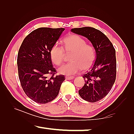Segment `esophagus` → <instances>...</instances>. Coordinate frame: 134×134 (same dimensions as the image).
Instances as JSON below:
<instances>
[{"label": "esophagus", "mask_w": 134, "mask_h": 134, "mask_svg": "<svg viewBox=\"0 0 134 134\" xmlns=\"http://www.w3.org/2000/svg\"><path fill=\"white\" fill-rule=\"evenodd\" d=\"M66 80H73L74 78V76H66L65 77Z\"/></svg>", "instance_id": "obj_1"}]
</instances>
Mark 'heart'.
<instances>
[{"label": "heart", "instance_id": "obj_1", "mask_svg": "<svg viewBox=\"0 0 134 134\" xmlns=\"http://www.w3.org/2000/svg\"><path fill=\"white\" fill-rule=\"evenodd\" d=\"M64 49L56 43L52 46L50 50V56L54 64L60 65L65 57V50L66 53L72 52L69 60L71 62L62 65L58 69L61 74L71 75L76 74L81 70L86 71L93 65L96 58L95 48L87 44L81 37L71 34L63 40Z\"/></svg>", "mask_w": 134, "mask_h": 134}]
</instances>
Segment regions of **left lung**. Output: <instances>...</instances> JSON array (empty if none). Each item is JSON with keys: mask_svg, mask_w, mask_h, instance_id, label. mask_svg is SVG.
<instances>
[{"mask_svg": "<svg viewBox=\"0 0 134 134\" xmlns=\"http://www.w3.org/2000/svg\"><path fill=\"white\" fill-rule=\"evenodd\" d=\"M71 31L85 37L95 48L96 59L91 69L83 75L85 84L78 93L82 98L94 103L110 92L116 76V52L106 35L93 27L72 28Z\"/></svg>", "mask_w": 134, "mask_h": 134, "instance_id": "1", "label": "left lung"}]
</instances>
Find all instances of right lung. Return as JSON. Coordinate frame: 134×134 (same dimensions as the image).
Here are the masks:
<instances>
[{
  "instance_id": "right-lung-1",
  "label": "right lung",
  "mask_w": 134,
  "mask_h": 134,
  "mask_svg": "<svg viewBox=\"0 0 134 134\" xmlns=\"http://www.w3.org/2000/svg\"><path fill=\"white\" fill-rule=\"evenodd\" d=\"M65 28L42 27L34 30L24 38L17 58L18 75L26 95L34 102L46 104L58 95L65 76H55L56 70L50 56Z\"/></svg>"
}]
</instances>
